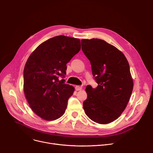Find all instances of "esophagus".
Here are the masks:
<instances>
[{"label": "esophagus", "instance_id": "1", "mask_svg": "<svg viewBox=\"0 0 153 153\" xmlns=\"http://www.w3.org/2000/svg\"><path fill=\"white\" fill-rule=\"evenodd\" d=\"M75 89L76 91H80L82 89V86H76Z\"/></svg>", "mask_w": 153, "mask_h": 153}]
</instances>
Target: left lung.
<instances>
[{
    "instance_id": "8db88e82",
    "label": "left lung",
    "mask_w": 153,
    "mask_h": 153,
    "mask_svg": "<svg viewBox=\"0 0 153 153\" xmlns=\"http://www.w3.org/2000/svg\"><path fill=\"white\" fill-rule=\"evenodd\" d=\"M81 44L98 84L96 88L86 87L85 113L96 123H111L125 110L132 94L133 80L128 62L120 51L103 40L82 39Z\"/></svg>"
}]
</instances>
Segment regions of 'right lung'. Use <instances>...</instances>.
<instances>
[{
    "mask_svg": "<svg viewBox=\"0 0 153 153\" xmlns=\"http://www.w3.org/2000/svg\"><path fill=\"white\" fill-rule=\"evenodd\" d=\"M79 39L57 36L42 43L28 57L24 70V91L31 110L46 120L60 117L74 88L65 83L67 63L80 50Z\"/></svg>",
    "mask_w": 153,
    "mask_h": 153,
    "instance_id": "obj_1",
    "label": "right lung"
}]
</instances>
